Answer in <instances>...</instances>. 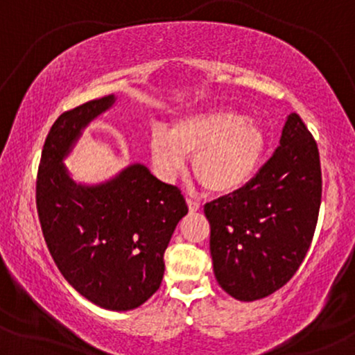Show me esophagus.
Instances as JSON below:
<instances>
[{"instance_id": "1", "label": "esophagus", "mask_w": 355, "mask_h": 355, "mask_svg": "<svg viewBox=\"0 0 355 355\" xmlns=\"http://www.w3.org/2000/svg\"><path fill=\"white\" fill-rule=\"evenodd\" d=\"M187 203H189V210L190 211H198L202 209L200 203H198L197 200H193V198H187Z\"/></svg>"}]
</instances>
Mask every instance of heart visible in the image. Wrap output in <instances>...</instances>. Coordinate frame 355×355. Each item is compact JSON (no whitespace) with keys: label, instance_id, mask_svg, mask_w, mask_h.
I'll return each instance as SVG.
<instances>
[{"label":"heart","instance_id":"1","mask_svg":"<svg viewBox=\"0 0 355 355\" xmlns=\"http://www.w3.org/2000/svg\"><path fill=\"white\" fill-rule=\"evenodd\" d=\"M263 132L255 121L230 110H209L175 121L170 133L155 130L150 155L160 177L172 180L193 157L191 170L210 193L235 191L254 173L263 152Z\"/></svg>","mask_w":355,"mask_h":355}]
</instances>
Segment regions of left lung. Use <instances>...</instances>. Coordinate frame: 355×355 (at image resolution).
I'll use <instances>...</instances> for the list:
<instances>
[{"label":"left lung","mask_w":355,"mask_h":355,"mask_svg":"<svg viewBox=\"0 0 355 355\" xmlns=\"http://www.w3.org/2000/svg\"><path fill=\"white\" fill-rule=\"evenodd\" d=\"M322 198L319 148L297 113L280 146L245 187L203 207L220 287L243 302L294 277L311 247Z\"/></svg>","instance_id":"1"}]
</instances>
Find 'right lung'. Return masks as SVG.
Returning <instances> with one entry per match:
<instances>
[{
	"label": "right lung",
	"mask_w": 355,
	"mask_h": 355,
	"mask_svg": "<svg viewBox=\"0 0 355 355\" xmlns=\"http://www.w3.org/2000/svg\"><path fill=\"white\" fill-rule=\"evenodd\" d=\"M113 103L89 100L56 118L36 177V209L48 250L71 287L110 311H132L164 279V254L189 207L178 187L132 165L112 182L81 187L61 164L81 128Z\"/></svg>",
	"instance_id": "1"
}]
</instances>
